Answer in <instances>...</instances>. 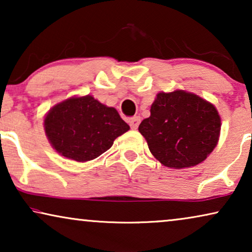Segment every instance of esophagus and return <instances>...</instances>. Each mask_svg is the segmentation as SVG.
Segmentation results:
<instances>
[{
  "mask_svg": "<svg viewBox=\"0 0 252 252\" xmlns=\"http://www.w3.org/2000/svg\"><path fill=\"white\" fill-rule=\"evenodd\" d=\"M140 122H141V118L139 116H136V117H133V118H130L128 123H129V126L132 127L133 129H136L137 127H139Z\"/></svg>",
  "mask_w": 252,
  "mask_h": 252,
  "instance_id": "esophagus-1",
  "label": "esophagus"
}]
</instances>
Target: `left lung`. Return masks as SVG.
Wrapping results in <instances>:
<instances>
[{
	"label": "left lung",
	"mask_w": 252,
	"mask_h": 252,
	"mask_svg": "<svg viewBox=\"0 0 252 252\" xmlns=\"http://www.w3.org/2000/svg\"><path fill=\"white\" fill-rule=\"evenodd\" d=\"M139 132L165 166L190 167L202 163L216 148L220 117L211 103L191 93H159Z\"/></svg>",
	"instance_id": "left-lung-1"
}]
</instances>
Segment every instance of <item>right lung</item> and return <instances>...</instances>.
<instances>
[{
	"instance_id": "right-lung-1",
	"label": "right lung",
	"mask_w": 252,
	"mask_h": 252,
	"mask_svg": "<svg viewBox=\"0 0 252 252\" xmlns=\"http://www.w3.org/2000/svg\"><path fill=\"white\" fill-rule=\"evenodd\" d=\"M44 128L57 153L70 159L87 161L109 150L129 126L116 109L87 95L55 105L44 119Z\"/></svg>"
}]
</instances>
